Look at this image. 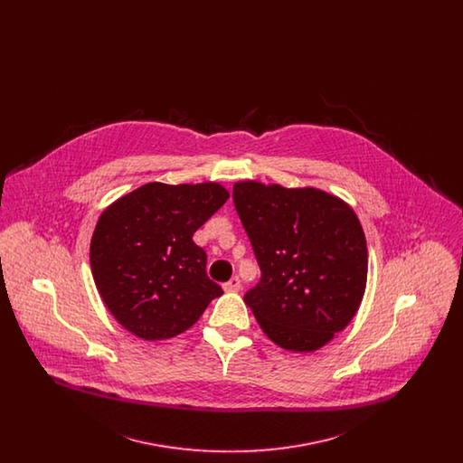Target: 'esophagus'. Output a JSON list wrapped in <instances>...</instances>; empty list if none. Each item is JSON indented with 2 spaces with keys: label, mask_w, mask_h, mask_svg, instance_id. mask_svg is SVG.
<instances>
[{
  "label": "esophagus",
  "mask_w": 463,
  "mask_h": 463,
  "mask_svg": "<svg viewBox=\"0 0 463 463\" xmlns=\"http://www.w3.org/2000/svg\"><path fill=\"white\" fill-rule=\"evenodd\" d=\"M240 288H241V283H240V278H238V276H234V278H231L227 283H223V289H225V291H240Z\"/></svg>",
  "instance_id": "esophagus-1"
}]
</instances>
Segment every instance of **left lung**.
<instances>
[{"label":"left lung","mask_w":463,"mask_h":463,"mask_svg":"<svg viewBox=\"0 0 463 463\" xmlns=\"http://www.w3.org/2000/svg\"><path fill=\"white\" fill-rule=\"evenodd\" d=\"M234 204L262 270L244 295L265 335L291 353H314L353 321L368 279L355 212L316 187L234 184Z\"/></svg>","instance_id":"obj_1"}]
</instances>
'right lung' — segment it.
I'll list each match as a JSON object with an SVG mask.
<instances>
[{"instance_id": "1", "label": "right lung", "mask_w": 463, "mask_h": 463, "mask_svg": "<svg viewBox=\"0 0 463 463\" xmlns=\"http://www.w3.org/2000/svg\"><path fill=\"white\" fill-rule=\"evenodd\" d=\"M227 198L219 182H149L100 213L90 241L91 276L125 330L142 340L172 338L221 297L193 236Z\"/></svg>"}]
</instances>
